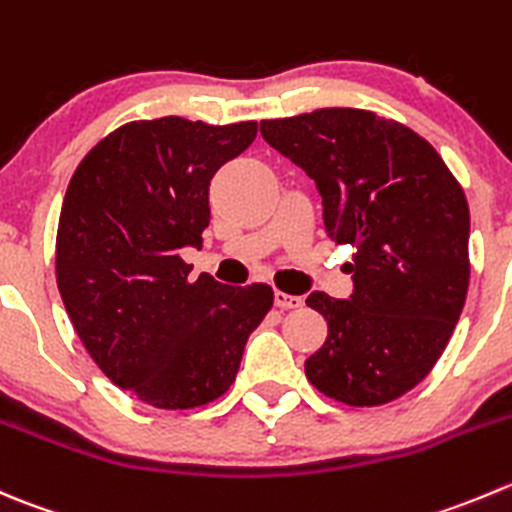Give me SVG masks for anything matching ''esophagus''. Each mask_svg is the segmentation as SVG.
<instances>
[{
	"mask_svg": "<svg viewBox=\"0 0 512 512\" xmlns=\"http://www.w3.org/2000/svg\"><path fill=\"white\" fill-rule=\"evenodd\" d=\"M275 305L280 307V310H295V307L302 305V297L287 295V292L277 290V292H275Z\"/></svg>",
	"mask_w": 512,
	"mask_h": 512,
	"instance_id": "esophagus-1",
	"label": "esophagus"
}]
</instances>
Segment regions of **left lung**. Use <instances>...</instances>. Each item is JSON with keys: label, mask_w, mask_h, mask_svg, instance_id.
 <instances>
[{"label": "left lung", "mask_w": 512, "mask_h": 512, "mask_svg": "<svg viewBox=\"0 0 512 512\" xmlns=\"http://www.w3.org/2000/svg\"><path fill=\"white\" fill-rule=\"evenodd\" d=\"M260 132L315 180L337 245L357 247L350 300H305L327 320V340L305 360L307 380L352 408L393 403L433 370L463 312V187L428 140L370 109L262 119Z\"/></svg>", "instance_id": "obj_1"}]
</instances>
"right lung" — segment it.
<instances>
[{
    "mask_svg": "<svg viewBox=\"0 0 512 512\" xmlns=\"http://www.w3.org/2000/svg\"><path fill=\"white\" fill-rule=\"evenodd\" d=\"M255 135L257 122L137 119L69 180L54 255L64 310L99 370L152 408L222 398L275 300L265 282L190 280L182 260L210 225V180Z\"/></svg>",
    "mask_w": 512,
    "mask_h": 512,
    "instance_id": "right-lung-1",
    "label": "right lung"
}]
</instances>
